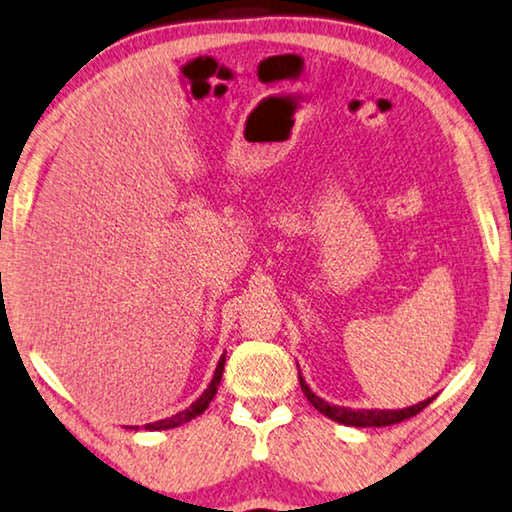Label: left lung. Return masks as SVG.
<instances>
[{
  "label": "left lung",
  "instance_id": "left-lung-1",
  "mask_svg": "<svg viewBox=\"0 0 512 512\" xmlns=\"http://www.w3.org/2000/svg\"><path fill=\"white\" fill-rule=\"evenodd\" d=\"M300 371V366H297ZM300 387L304 391V396L309 403L316 407L320 414H325L327 419H332L336 423H343V426H355V428H382V426H393V423H400L405 419H412V416L419 414L421 410L432 403V398L421 400L412 407H403V410H350V407H341V405H332L327 403L325 398H320L318 393H313L309 384L300 373Z\"/></svg>",
  "mask_w": 512,
  "mask_h": 512
}]
</instances>
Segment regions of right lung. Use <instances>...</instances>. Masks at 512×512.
Masks as SVG:
<instances>
[{"label":"right lung","instance_id":"add662e5","mask_svg":"<svg viewBox=\"0 0 512 512\" xmlns=\"http://www.w3.org/2000/svg\"><path fill=\"white\" fill-rule=\"evenodd\" d=\"M224 364H226V352L222 357H219V361H217V368H215V375H212V380H210V384H208V389L201 393L199 398L194 400V403L190 405V407H185L183 412H178V414H174V416H167V419H160V421H153V423H146V430H171V428H178V426H183V423H187V421H192V419H196V416L199 414H203L208 410V405H210V400L215 398V393H217V387H219V382H222V373H224ZM128 428H132V430H137L139 426H128Z\"/></svg>","mask_w":512,"mask_h":512}]
</instances>
